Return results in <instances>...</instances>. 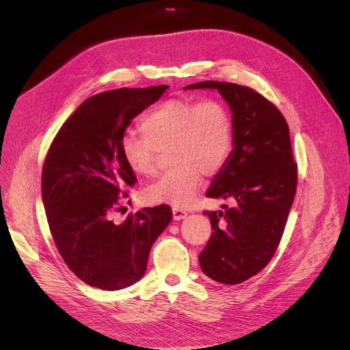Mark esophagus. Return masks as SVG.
I'll return each instance as SVG.
<instances>
[{
  "label": "esophagus",
  "mask_w": 350,
  "mask_h": 350,
  "mask_svg": "<svg viewBox=\"0 0 350 350\" xmlns=\"http://www.w3.org/2000/svg\"><path fill=\"white\" fill-rule=\"evenodd\" d=\"M188 216V213L183 209H177V208H173V219L174 220H183Z\"/></svg>",
  "instance_id": "34e87169"
}]
</instances>
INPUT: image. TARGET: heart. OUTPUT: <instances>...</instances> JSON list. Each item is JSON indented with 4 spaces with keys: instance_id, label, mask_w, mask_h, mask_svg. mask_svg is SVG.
<instances>
[{
    "instance_id": "obj_1",
    "label": "heart",
    "mask_w": 350,
    "mask_h": 350,
    "mask_svg": "<svg viewBox=\"0 0 350 350\" xmlns=\"http://www.w3.org/2000/svg\"><path fill=\"white\" fill-rule=\"evenodd\" d=\"M142 137L126 133L120 157L130 172L149 177L157 172V152L169 149L170 172L144 191L145 201L177 209L192 205L204 176L217 174L232 151V120L216 99L170 98L139 124Z\"/></svg>"
}]
</instances>
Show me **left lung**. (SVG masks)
Listing matches in <instances>:
<instances>
[{
	"instance_id": "obj_1",
	"label": "left lung",
	"mask_w": 350,
	"mask_h": 350,
	"mask_svg": "<svg viewBox=\"0 0 350 350\" xmlns=\"http://www.w3.org/2000/svg\"><path fill=\"white\" fill-rule=\"evenodd\" d=\"M185 90H217L230 107L232 151L206 191L232 208L205 212L213 234L199 254L202 271L235 285L263 270L274 256L296 192L289 127L282 113L255 90L201 81Z\"/></svg>"
}]
</instances>
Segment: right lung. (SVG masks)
<instances>
[{
  "instance_id": "obj_1",
  "label": "right lung",
  "mask_w": 350,
  "mask_h": 350,
  "mask_svg": "<svg viewBox=\"0 0 350 350\" xmlns=\"http://www.w3.org/2000/svg\"><path fill=\"white\" fill-rule=\"evenodd\" d=\"M167 85L96 94L64 123L46 154L41 196L49 230L68 267L85 284L119 291L139 281L149 251L172 221L167 205L111 219L135 176L120 157L131 120Z\"/></svg>"
}]
</instances>
